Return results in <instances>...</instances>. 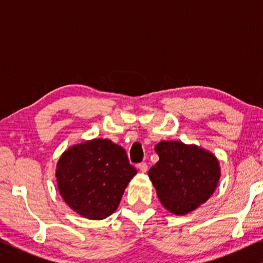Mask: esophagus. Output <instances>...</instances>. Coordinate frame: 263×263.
Masks as SVG:
<instances>
[{
  "mask_svg": "<svg viewBox=\"0 0 263 263\" xmlns=\"http://www.w3.org/2000/svg\"><path fill=\"white\" fill-rule=\"evenodd\" d=\"M138 168H139V171L141 173H146V172H147V169H148V166H147V163H146V162H141V163L138 164Z\"/></svg>",
  "mask_w": 263,
  "mask_h": 263,
  "instance_id": "esophagus-1",
  "label": "esophagus"
}]
</instances>
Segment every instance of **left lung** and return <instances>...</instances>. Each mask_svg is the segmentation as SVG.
<instances>
[{
	"label": "left lung",
	"mask_w": 263,
	"mask_h": 263,
	"mask_svg": "<svg viewBox=\"0 0 263 263\" xmlns=\"http://www.w3.org/2000/svg\"><path fill=\"white\" fill-rule=\"evenodd\" d=\"M159 161L148 171L159 201L173 215L183 216L205 203L218 185L220 166L210 151L195 144L162 140Z\"/></svg>",
	"instance_id": "1"
}]
</instances>
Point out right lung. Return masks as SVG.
<instances>
[{"label": "right lung", "mask_w": 263, "mask_h": 263, "mask_svg": "<svg viewBox=\"0 0 263 263\" xmlns=\"http://www.w3.org/2000/svg\"><path fill=\"white\" fill-rule=\"evenodd\" d=\"M137 174L125 149L95 138L70 146L57 162V185L65 203L83 218L101 220L117 210Z\"/></svg>", "instance_id": "add662e5"}]
</instances>
